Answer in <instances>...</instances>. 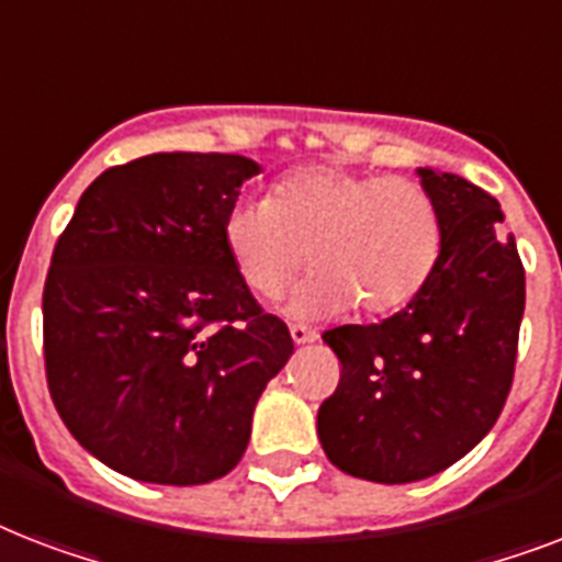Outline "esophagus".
<instances>
[{
    "instance_id": "esophagus-1",
    "label": "esophagus",
    "mask_w": 562,
    "mask_h": 562,
    "mask_svg": "<svg viewBox=\"0 0 562 562\" xmlns=\"http://www.w3.org/2000/svg\"><path fill=\"white\" fill-rule=\"evenodd\" d=\"M291 338H294V344H312V341H317V333L315 329H308V326H303V324H291Z\"/></svg>"
}]
</instances>
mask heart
<instances>
[{
  "mask_svg": "<svg viewBox=\"0 0 562 562\" xmlns=\"http://www.w3.org/2000/svg\"><path fill=\"white\" fill-rule=\"evenodd\" d=\"M224 247L245 285L280 297L308 265L294 315H335L356 303L391 315L426 289L443 250V215L431 189L402 175H364L333 162L277 180L268 198H241L224 215Z\"/></svg>",
  "mask_w": 562,
  "mask_h": 562,
  "instance_id": "heart-1",
  "label": "heart"
}]
</instances>
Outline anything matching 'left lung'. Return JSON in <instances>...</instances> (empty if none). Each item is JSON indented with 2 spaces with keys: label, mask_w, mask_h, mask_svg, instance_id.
<instances>
[{
  "label": "left lung",
  "mask_w": 562,
  "mask_h": 562,
  "mask_svg": "<svg viewBox=\"0 0 562 562\" xmlns=\"http://www.w3.org/2000/svg\"><path fill=\"white\" fill-rule=\"evenodd\" d=\"M417 175L443 215L426 289L382 324L324 333L341 382L317 411V437L338 470L375 484L437 475L496 426L525 312V268L496 198L458 175Z\"/></svg>",
  "instance_id": "obj_1"
}]
</instances>
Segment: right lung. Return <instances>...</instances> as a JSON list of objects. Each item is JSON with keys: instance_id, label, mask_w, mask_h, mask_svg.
Here are the masks:
<instances>
[{"instance_id": "1", "label": "right lung", "mask_w": 562, "mask_h": 562, "mask_svg": "<svg viewBox=\"0 0 562 562\" xmlns=\"http://www.w3.org/2000/svg\"><path fill=\"white\" fill-rule=\"evenodd\" d=\"M254 175L238 154H148L92 180L57 238L43 289L48 393L75 440L127 479L227 475L294 352L221 233Z\"/></svg>"}]
</instances>
